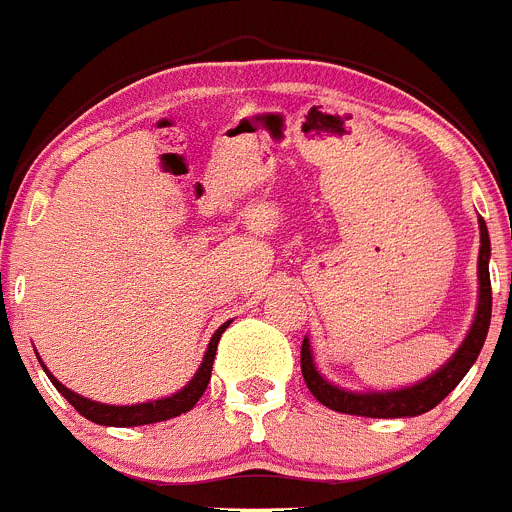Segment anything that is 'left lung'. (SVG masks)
Masks as SVG:
<instances>
[{"instance_id":"obj_1","label":"left lung","mask_w":512,"mask_h":512,"mask_svg":"<svg viewBox=\"0 0 512 512\" xmlns=\"http://www.w3.org/2000/svg\"><path fill=\"white\" fill-rule=\"evenodd\" d=\"M477 310L474 320L467 330V338L461 341L454 356L443 366H438L431 377L420 379L410 387L400 390H343L338 384L328 382L315 366L310 338L302 341V377H305L307 390L315 395V400L323 402L325 408L338 410L348 415H364V418H413L433 410L443 397L454 390L456 384L464 379V374L472 369L479 351L485 346L487 330H490L492 318V287H490V233H487L485 220L479 217V259H477Z\"/></svg>"}]
</instances>
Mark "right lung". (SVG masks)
Instances as JSON below:
<instances>
[{"label": "right lung", "instance_id": "obj_1", "mask_svg": "<svg viewBox=\"0 0 512 512\" xmlns=\"http://www.w3.org/2000/svg\"><path fill=\"white\" fill-rule=\"evenodd\" d=\"M228 325H230V320H228V323L220 325V328L212 333L210 343H207L205 359H202L200 369L194 372V377L189 379L187 384H184L182 390L174 392V395H169V397H161V400L138 402V405H107V402H94V400H89V397H84V395H76V392L69 390V387H63V384L58 382V379L53 377V374L48 372L45 366H43V369H45V374H48V379L53 382V387H56V390L61 392V395L66 397V400H69L81 415H84V418L92 420V423L115 425V428H133V425L161 423V420H169V418H176V415L189 413V410L197 405V400L205 395L207 384H210L212 361H215L217 341H220V336H223ZM40 364H43V361H40Z\"/></svg>", "mask_w": 512, "mask_h": 512}]
</instances>
